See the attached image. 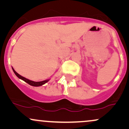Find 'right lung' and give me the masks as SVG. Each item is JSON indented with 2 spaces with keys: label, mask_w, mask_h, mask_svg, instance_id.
<instances>
[{
  "label": "right lung",
  "mask_w": 129,
  "mask_h": 129,
  "mask_svg": "<svg viewBox=\"0 0 129 129\" xmlns=\"http://www.w3.org/2000/svg\"><path fill=\"white\" fill-rule=\"evenodd\" d=\"M13 69V72H14V73H15V75L17 76L19 79H21L22 80H23V81H24L25 82H26V83H28V84H29L30 85H32V86H35V87H38V86H41V85H44V84H45L46 82H48L49 80H45V81H41V82H35V81H30V80L26 79V78H24V77L20 76L19 74H18L17 73V72H16L15 70H14V69L12 68Z\"/></svg>",
  "instance_id": "add662e5"
}]
</instances>
